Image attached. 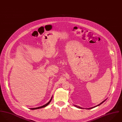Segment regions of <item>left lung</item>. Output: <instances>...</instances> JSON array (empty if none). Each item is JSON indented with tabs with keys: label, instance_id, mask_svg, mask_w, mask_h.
Listing matches in <instances>:
<instances>
[{
	"label": "left lung",
	"instance_id": "obj_1",
	"mask_svg": "<svg viewBox=\"0 0 122 122\" xmlns=\"http://www.w3.org/2000/svg\"><path fill=\"white\" fill-rule=\"evenodd\" d=\"M106 101V100H104L103 102H102L101 103H100L99 104H98V105H97V106H95V107H91V108H88V109H92V108H94V107H97V106H99L100 105H101L102 103H103L104 101ZM75 107H77L78 108H82V107H78V106H75Z\"/></svg>",
	"mask_w": 122,
	"mask_h": 122
}]
</instances>
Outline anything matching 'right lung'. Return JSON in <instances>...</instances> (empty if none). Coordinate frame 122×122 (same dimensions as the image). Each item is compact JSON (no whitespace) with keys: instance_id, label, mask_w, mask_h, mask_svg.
Here are the masks:
<instances>
[{"instance_id":"right-lung-1","label":"right lung","mask_w":122,"mask_h":122,"mask_svg":"<svg viewBox=\"0 0 122 122\" xmlns=\"http://www.w3.org/2000/svg\"><path fill=\"white\" fill-rule=\"evenodd\" d=\"M52 99V97H51L50 100L49 101V102L48 103H47L46 104H45V105H43V106H41V107H36V108H30V109H32V110H34V109H39V108H41L47 106L49 105V104L50 103V102H51Z\"/></svg>"}]
</instances>
